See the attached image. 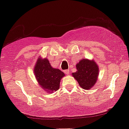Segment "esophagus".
<instances>
[{
  "mask_svg": "<svg viewBox=\"0 0 129 129\" xmlns=\"http://www.w3.org/2000/svg\"><path fill=\"white\" fill-rule=\"evenodd\" d=\"M63 72H64L65 74H67V75H68V74H69V73H70L69 70H65V71H63Z\"/></svg>",
  "mask_w": 129,
  "mask_h": 129,
  "instance_id": "obj_1",
  "label": "esophagus"
}]
</instances>
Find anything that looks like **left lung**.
I'll list each match as a JSON object with an SVG mask.
<instances>
[{"label": "left lung", "instance_id": "8db88e82", "mask_svg": "<svg viewBox=\"0 0 129 129\" xmlns=\"http://www.w3.org/2000/svg\"><path fill=\"white\" fill-rule=\"evenodd\" d=\"M77 71L72 76L77 80L79 85L85 90L90 89L97 82L99 67L94 60L83 58L76 65Z\"/></svg>", "mask_w": 129, "mask_h": 129}]
</instances>
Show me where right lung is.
<instances>
[{"label": "right lung", "instance_id": "right-lung-1", "mask_svg": "<svg viewBox=\"0 0 129 129\" xmlns=\"http://www.w3.org/2000/svg\"><path fill=\"white\" fill-rule=\"evenodd\" d=\"M36 79L42 89L49 93L57 91L60 80L65 74L58 69H54L47 58H38L34 69Z\"/></svg>", "mask_w": 129, "mask_h": 129}]
</instances>
